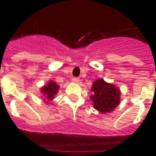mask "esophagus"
<instances>
[{
	"mask_svg": "<svg viewBox=\"0 0 156 156\" xmlns=\"http://www.w3.org/2000/svg\"><path fill=\"white\" fill-rule=\"evenodd\" d=\"M73 81L74 83H79L80 82V78H78V77H73Z\"/></svg>",
	"mask_w": 156,
	"mask_h": 156,
	"instance_id": "esophagus-1",
	"label": "esophagus"
}]
</instances>
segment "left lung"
Returning a JSON list of instances; mask_svg holds the SVG:
<instances>
[{"label": "left lung", "instance_id": "1", "mask_svg": "<svg viewBox=\"0 0 156 156\" xmlns=\"http://www.w3.org/2000/svg\"><path fill=\"white\" fill-rule=\"evenodd\" d=\"M91 90L94 92L91 96L94 107L101 113L110 112L119 105L120 91L114 85L105 82L104 80H95Z\"/></svg>", "mask_w": 156, "mask_h": 156}]
</instances>
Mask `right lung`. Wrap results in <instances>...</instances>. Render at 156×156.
Returning a JSON list of instances; mask_svg holds the SVG:
<instances>
[{"label":"right lung","mask_w":156,"mask_h":156,"mask_svg":"<svg viewBox=\"0 0 156 156\" xmlns=\"http://www.w3.org/2000/svg\"><path fill=\"white\" fill-rule=\"evenodd\" d=\"M58 86L56 83L51 81L47 85H45L44 87L41 88V92L43 93V95L44 96L46 99V101H51L53 100L55 95L58 93Z\"/></svg>","instance_id":"add662e5"}]
</instances>
